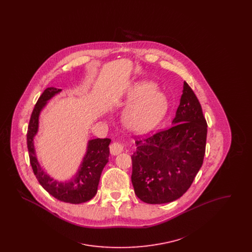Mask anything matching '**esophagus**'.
I'll list each match as a JSON object with an SVG mask.
<instances>
[{"label": "esophagus", "instance_id": "34e87169", "mask_svg": "<svg viewBox=\"0 0 252 252\" xmlns=\"http://www.w3.org/2000/svg\"><path fill=\"white\" fill-rule=\"evenodd\" d=\"M110 153L112 155H118L121 152L124 151V145L119 142H114L110 144Z\"/></svg>", "mask_w": 252, "mask_h": 252}]
</instances>
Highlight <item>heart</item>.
Instances as JSON below:
<instances>
[{
	"instance_id": "heart-1",
	"label": "heart",
	"mask_w": 252,
	"mask_h": 252,
	"mask_svg": "<svg viewBox=\"0 0 252 252\" xmlns=\"http://www.w3.org/2000/svg\"><path fill=\"white\" fill-rule=\"evenodd\" d=\"M126 102L131 104L125 112L124 120L135 131H150L167 112V97L151 81L144 80L133 85L127 93Z\"/></svg>"
}]
</instances>
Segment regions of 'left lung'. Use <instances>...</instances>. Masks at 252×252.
Returning <instances> with one entry per match:
<instances>
[{
    "label": "left lung",
    "instance_id": "left-lung-1",
    "mask_svg": "<svg viewBox=\"0 0 252 252\" xmlns=\"http://www.w3.org/2000/svg\"><path fill=\"white\" fill-rule=\"evenodd\" d=\"M172 124L166 130L136 141L131 181L136 195L145 203L180 198L203 163L207 122L197 97L185 81Z\"/></svg>",
    "mask_w": 252,
    "mask_h": 252
}]
</instances>
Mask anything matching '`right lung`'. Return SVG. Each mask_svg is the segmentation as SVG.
Instances as JSON below:
<instances>
[{"label": "right lung", "instance_id": "obj_1", "mask_svg": "<svg viewBox=\"0 0 252 252\" xmlns=\"http://www.w3.org/2000/svg\"><path fill=\"white\" fill-rule=\"evenodd\" d=\"M60 89L47 88L39 96L31 114L27 130V147L30 163L39 184L55 198L66 203L80 204L91 200L97 192L101 173L108 163L110 139H94L89 141L87 152L76 175L69 181H59L47 175L36 158L34 138L38 129L40 111L52 97L60 94Z\"/></svg>", "mask_w": 252, "mask_h": 252}]
</instances>
